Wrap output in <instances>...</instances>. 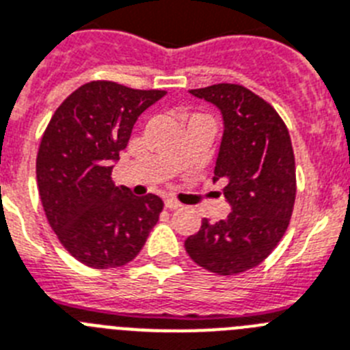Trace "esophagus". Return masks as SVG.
<instances>
[{
  "instance_id": "1",
  "label": "esophagus",
  "mask_w": 350,
  "mask_h": 350,
  "mask_svg": "<svg viewBox=\"0 0 350 350\" xmlns=\"http://www.w3.org/2000/svg\"><path fill=\"white\" fill-rule=\"evenodd\" d=\"M165 208H169V210H178V208H181V204L176 199H165Z\"/></svg>"
}]
</instances>
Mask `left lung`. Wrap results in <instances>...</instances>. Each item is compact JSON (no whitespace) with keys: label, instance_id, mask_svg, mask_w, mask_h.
Wrapping results in <instances>:
<instances>
[{"label":"left lung","instance_id":"left-lung-1","mask_svg":"<svg viewBox=\"0 0 350 350\" xmlns=\"http://www.w3.org/2000/svg\"><path fill=\"white\" fill-rule=\"evenodd\" d=\"M222 116V139L213 181L224 183L231 213L185 240L199 267L234 275L260 265L283 239L295 202V160L278 111L242 85L190 90Z\"/></svg>","mask_w":350,"mask_h":350}]
</instances>
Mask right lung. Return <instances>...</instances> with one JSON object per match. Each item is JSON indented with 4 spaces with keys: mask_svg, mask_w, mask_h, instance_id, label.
I'll list each match as a JSON object with an SVG mask.
<instances>
[{
    "mask_svg": "<svg viewBox=\"0 0 350 350\" xmlns=\"http://www.w3.org/2000/svg\"><path fill=\"white\" fill-rule=\"evenodd\" d=\"M165 94L90 81L49 120L37 154L40 201L62 245L85 265H124L158 222L163 201L116 187L111 170L140 113Z\"/></svg>",
    "mask_w": 350,
    "mask_h": 350,
    "instance_id": "obj_1",
    "label": "right lung"
}]
</instances>
